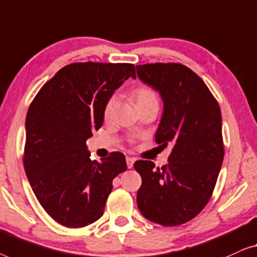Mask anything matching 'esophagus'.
Masks as SVG:
<instances>
[{"label": "esophagus", "instance_id": "1", "mask_svg": "<svg viewBox=\"0 0 257 257\" xmlns=\"http://www.w3.org/2000/svg\"><path fill=\"white\" fill-rule=\"evenodd\" d=\"M125 162H127V166H128V169H132L133 166H134V163H135V158H133V157H127V158H125Z\"/></svg>", "mask_w": 257, "mask_h": 257}]
</instances>
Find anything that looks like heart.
Listing matches in <instances>:
<instances>
[{
  "mask_svg": "<svg viewBox=\"0 0 257 257\" xmlns=\"http://www.w3.org/2000/svg\"><path fill=\"white\" fill-rule=\"evenodd\" d=\"M133 97L135 100L136 106L140 103H146V102H158L157 94L153 89L149 87H146V86H141V87H137L135 91L133 92ZM115 101L114 97H110L109 100L107 101L106 104L103 107V118L104 121H109L111 116H113L114 109H115Z\"/></svg>",
  "mask_w": 257,
  "mask_h": 257,
  "instance_id": "heart-1",
  "label": "heart"
}]
</instances>
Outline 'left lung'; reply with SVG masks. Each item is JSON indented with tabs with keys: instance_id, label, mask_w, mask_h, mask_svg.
<instances>
[{
	"instance_id": "1",
	"label": "left lung",
	"mask_w": 257,
	"mask_h": 257,
	"mask_svg": "<svg viewBox=\"0 0 257 257\" xmlns=\"http://www.w3.org/2000/svg\"><path fill=\"white\" fill-rule=\"evenodd\" d=\"M136 70L163 101L156 143L172 146L162 169L151 161L134 164L142 177L137 206L150 221L178 226L199 214L214 190L223 161L221 111L205 82L182 64L137 65Z\"/></svg>"
}]
</instances>
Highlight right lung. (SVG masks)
<instances>
[{
    "label": "right lung",
    "mask_w": 257,
    "mask_h": 257,
    "mask_svg": "<svg viewBox=\"0 0 257 257\" xmlns=\"http://www.w3.org/2000/svg\"><path fill=\"white\" fill-rule=\"evenodd\" d=\"M133 64L75 63L41 88L25 120L24 169L36 198L60 225L80 228L103 214L113 179L127 170L111 153L92 161L86 141L103 123V107L128 78Z\"/></svg>",
    "instance_id": "add662e5"
}]
</instances>
